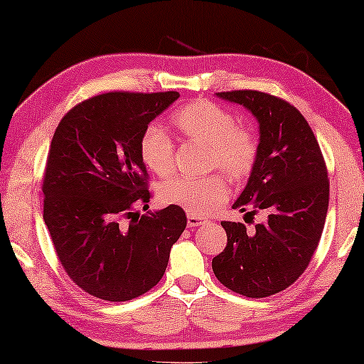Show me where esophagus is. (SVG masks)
<instances>
[{
	"label": "esophagus",
	"instance_id": "34e87169",
	"mask_svg": "<svg viewBox=\"0 0 364 364\" xmlns=\"http://www.w3.org/2000/svg\"><path fill=\"white\" fill-rule=\"evenodd\" d=\"M203 223H205V218H203V217H198V215H188L187 217V225L191 228L203 225Z\"/></svg>",
	"mask_w": 364,
	"mask_h": 364
}]
</instances>
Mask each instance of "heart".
Here are the masks:
<instances>
[{"instance_id": "obj_1", "label": "heart", "mask_w": 364, "mask_h": 364, "mask_svg": "<svg viewBox=\"0 0 364 364\" xmlns=\"http://www.w3.org/2000/svg\"><path fill=\"white\" fill-rule=\"evenodd\" d=\"M172 126L187 141L207 146L205 168L222 171L232 181H242L255 167L258 137L253 129L238 124L227 107L210 101H193L172 114ZM139 156L149 171L157 177H167L173 171L176 144L161 126L146 127L139 141ZM225 178L218 173L203 177H172L159 187V197L187 210L192 215H207L228 198Z\"/></svg>"}]
</instances>
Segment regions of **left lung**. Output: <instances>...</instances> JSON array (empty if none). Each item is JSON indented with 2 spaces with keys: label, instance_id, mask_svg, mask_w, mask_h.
I'll list each match as a JSON object with an SVG mask.
<instances>
[{
  "label": "left lung",
  "instance_id": "1",
  "mask_svg": "<svg viewBox=\"0 0 364 364\" xmlns=\"http://www.w3.org/2000/svg\"><path fill=\"white\" fill-rule=\"evenodd\" d=\"M217 96L245 106L260 124L257 164L233 208L263 212L267 220L252 232L223 220L227 247L212 268L228 290L265 298L295 283L311 262L330 200L328 168L306 119L285 99L253 89Z\"/></svg>",
  "mask_w": 364,
  "mask_h": 364
}]
</instances>
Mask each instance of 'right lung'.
<instances>
[{
	"label": "right lung",
	"mask_w": 364,
	"mask_h": 364,
	"mask_svg": "<svg viewBox=\"0 0 364 364\" xmlns=\"http://www.w3.org/2000/svg\"><path fill=\"white\" fill-rule=\"evenodd\" d=\"M178 92L112 91L79 102L58 124L43 177L46 223L64 272L89 295L127 301L151 290L186 230L183 208H149L139 141Z\"/></svg>",
	"instance_id": "add662e5"
}]
</instances>
